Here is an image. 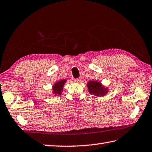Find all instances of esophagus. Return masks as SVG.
<instances>
[{"instance_id":"esophagus-1","label":"esophagus","mask_w":152,"mask_h":152,"mask_svg":"<svg viewBox=\"0 0 152 152\" xmlns=\"http://www.w3.org/2000/svg\"><path fill=\"white\" fill-rule=\"evenodd\" d=\"M75 80V81H76L77 83H80V82L82 81V78H81V77H80V78L76 79Z\"/></svg>"}]
</instances>
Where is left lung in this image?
<instances>
[{
	"label": "left lung",
	"mask_w": 152,
	"mask_h": 152,
	"mask_svg": "<svg viewBox=\"0 0 152 152\" xmlns=\"http://www.w3.org/2000/svg\"><path fill=\"white\" fill-rule=\"evenodd\" d=\"M87 87L89 93L96 96H104L108 92L107 88L103 86L102 83L96 80L89 81L87 83Z\"/></svg>",
	"instance_id": "obj_1"
}]
</instances>
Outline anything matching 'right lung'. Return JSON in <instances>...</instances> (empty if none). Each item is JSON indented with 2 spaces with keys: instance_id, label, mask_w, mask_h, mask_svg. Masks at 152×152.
I'll return each mask as SVG.
<instances>
[{
  "instance_id": "obj_1",
  "label": "right lung",
  "mask_w": 152,
  "mask_h": 152,
  "mask_svg": "<svg viewBox=\"0 0 152 152\" xmlns=\"http://www.w3.org/2000/svg\"><path fill=\"white\" fill-rule=\"evenodd\" d=\"M66 81V79H62L54 84L53 86V92L55 94V96L61 95L63 92L64 85Z\"/></svg>"
}]
</instances>
